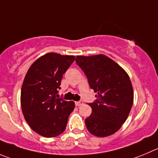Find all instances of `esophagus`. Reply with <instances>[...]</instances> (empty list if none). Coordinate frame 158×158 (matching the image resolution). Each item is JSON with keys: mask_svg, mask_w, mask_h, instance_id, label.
I'll return each mask as SVG.
<instances>
[{"mask_svg": "<svg viewBox=\"0 0 158 158\" xmlns=\"http://www.w3.org/2000/svg\"><path fill=\"white\" fill-rule=\"evenodd\" d=\"M82 104H83V101H76V105L78 106V107H79V106L82 105Z\"/></svg>", "mask_w": 158, "mask_h": 158, "instance_id": "obj_1", "label": "esophagus"}]
</instances>
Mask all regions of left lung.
Instances as JSON below:
<instances>
[{
  "instance_id": "obj_1",
  "label": "left lung",
  "mask_w": 158,
  "mask_h": 158,
  "mask_svg": "<svg viewBox=\"0 0 158 158\" xmlns=\"http://www.w3.org/2000/svg\"><path fill=\"white\" fill-rule=\"evenodd\" d=\"M91 89L97 93L90 116L85 123L88 131L98 137L117 132L126 122L133 104V89L126 72L104 54L76 56Z\"/></svg>"
}]
</instances>
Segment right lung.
Here are the masks:
<instances>
[{"label":"right lung","mask_w":158,"mask_h":158,"mask_svg":"<svg viewBox=\"0 0 158 158\" xmlns=\"http://www.w3.org/2000/svg\"><path fill=\"white\" fill-rule=\"evenodd\" d=\"M75 56L48 53L33 62L28 70L21 90V106L31 129L44 137L62 133L75 108L73 101L57 98L63 75Z\"/></svg>","instance_id":"right-lung-1"}]
</instances>
